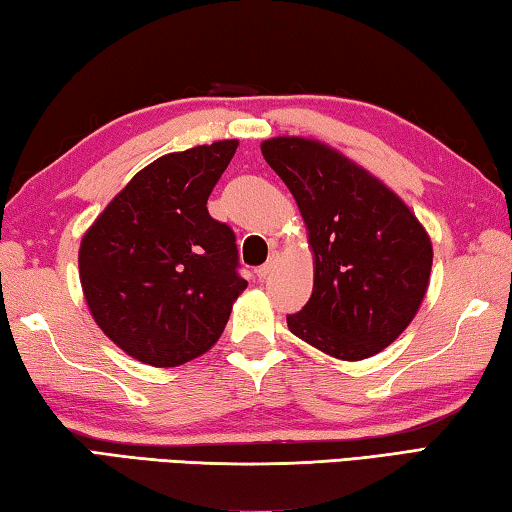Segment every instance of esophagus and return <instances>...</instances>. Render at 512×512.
<instances>
[{"mask_svg":"<svg viewBox=\"0 0 512 512\" xmlns=\"http://www.w3.org/2000/svg\"><path fill=\"white\" fill-rule=\"evenodd\" d=\"M277 259H280V253H277V250H273V253H271V257H268V262H266L264 266H259V268H257V277H259V280H266V275H268V273H271V271H273V268H275V264H277Z\"/></svg>","mask_w":512,"mask_h":512,"instance_id":"1","label":"esophagus"}]
</instances>
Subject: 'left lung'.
<instances>
[{
  "instance_id": "1",
  "label": "left lung",
  "mask_w": 512,
  "mask_h": 512,
  "mask_svg": "<svg viewBox=\"0 0 512 512\" xmlns=\"http://www.w3.org/2000/svg\"><path fill=\"white\" fill-rule=\"evenodd\" d=\"M264 160L307 225L314 291L291 334L341 361L388 348L418 314L433 248L409 205L361 164L307 137H271Z\"/></svg>"
}]
</instances>
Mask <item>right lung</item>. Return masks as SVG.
I'll return each instance as SVG.
<instances>
[{"label": "right lung", "instance_id": "add662e5", "mask_svg": "<svg viewBox=\"0 0 512 512\" xmlns=\"http://www.w3.org/2000/svg\"><path fill=\"white\" fill-rule=\"evenodd\" d=\"M239 142L167 153L137 171L81 239L79 277L101 332L128 357L173 368L219 341L248 287L235 232L207 198Z\"/></svg>", "mask_w": 512, "mask_h": 512}]
</instances>
